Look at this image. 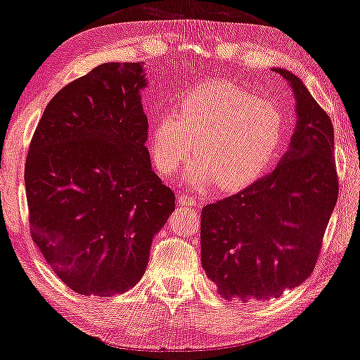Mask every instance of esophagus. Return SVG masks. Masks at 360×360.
Returning a JSON list of instances; mask_svg holds the SVG:
<instances>
[{
	"instance_id": "34e87169",
	"label": "esophagus",
	"mask_w": 360,
	"mask_h": 360,
	"mask_svg": "<svg viewBox=\"0 0 360 360\" xmlns=\"http://www.w3.org/2000/svg\"><path fill=\"white\" fill-rule=\"evenodd\" d=\"M179 203L180 205H186V206H195V208H201V201L198 198L191 195H180L179 196Z\"/></svg>"
}]
</instances>
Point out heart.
<instances>
[{"label":"heart","instance_id":"b5f03b06","mask_svg":"<svg viewBox=\"0 0 360 360\" xmlns=\"http://www.w3.org/2000/svg\"><path fill=\"white\" fill-rule=\"evenodd\" d=\"M150 126L149 147L157 169L170 175L196 155L186 170L195 188L218 184L238 190L272 165L285 136V116L277 105L229 82H206L176 100Z\"/></svg>","mask_w":360,"mask_h":360}]
</instances>
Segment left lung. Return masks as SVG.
I'll return each instance as SVG.
<instances>
[{
	"instance_id": "obj_1",
	"label": "left lung",
	"mask_w": 360,
	"mask_h": 360,
	"mask_svg": "<svg viewBox=\"0 0 360 360\" xmlns=\"http://www.w3.org/2000/svg\"><path fill=\"white\" fill-rule=\"evenodd\" d=\"M274 72L297 100L288 152L272 174L201 210V264L228 300L277 298L303 283L338 201L333 122L297 75Z\"/></svg>"
}]
</instances>
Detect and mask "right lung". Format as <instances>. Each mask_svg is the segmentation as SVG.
I'll return each mask as SVG.
<instances>
[{
    "label": "right lung",
    "mask_w": 360,
    "mask_h": 360,
    "mask_svg": "<svg viewBox=\"0 0 360 360\" xmlns=\"http://www.w3.org/2000/svg\"><path fill=\"white\" fill-rule=\"evenodd\" d=\"M139 62H110L49 101L24 181L34 243L68 288L124 293L142 278L154 236L175 210L146 147Z\"/></svg>",
    "instance_id": "right-lung-1"
}]
</instances>
